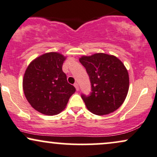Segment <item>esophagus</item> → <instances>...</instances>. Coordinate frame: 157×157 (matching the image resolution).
<instances>
[{
    "label": "esophagus",
    "mask_w": 157,
    "mask_h": 157,
    "mask_svg": "<svg viewBox=\"0 0 157 157\" xmlns=\"http://www.w3.org/2000/svg\"><path fill=\"white\" fill-rule=\"evenodd\" d=\"M74 86H75V89H76L77 91H79V89H80V88H79V85H78V83H77V82H76V83H75V85H74Z\"/></svg>",
    "instance_id": "34e87169"
}]
</instances>
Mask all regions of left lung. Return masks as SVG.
<instances>
[{"mask_svg": "<svg viewBox=\"0 0 157 157\" xmlns=\"http://www.w3.org/2000/svg\"><path fill=\"white\" fill-rule=\"evenodd\" d=\"M86 68L91 84L90 96L81 95L86 108L97 115H105L118 109L129 89L128 72L122 61L113 55L96 53L79 59Z\"/></svg>", "mask_w": 157, "mask_h": 157, "instance_id": "obj_1", "label": "left lung"}]
</instances>
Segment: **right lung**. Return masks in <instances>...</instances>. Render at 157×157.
I'll return each mask as SVG.
<instances>
[{"instance_id": "obj_1", "label": "right lung", "mask_w": 157, "mask_h": 157, "mask_svg": "<svg viewBox=\"0 0 157 157\" xmlns=\"http://www.w3.org/2000/svg\"><path fill=\"white\" fill-rule=\"evenodd\" d=\"M66 58L58 52L45 53L32 60L25 71V97L32 107L43 114L60 113L76 91L62 70Z\"/></svg>"}]
</instances>
